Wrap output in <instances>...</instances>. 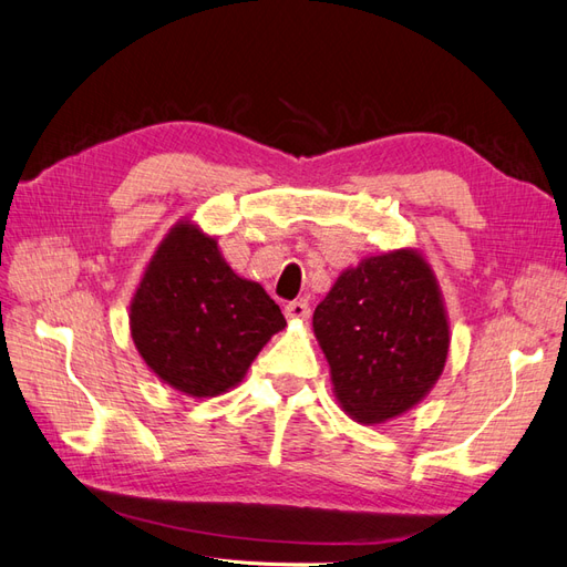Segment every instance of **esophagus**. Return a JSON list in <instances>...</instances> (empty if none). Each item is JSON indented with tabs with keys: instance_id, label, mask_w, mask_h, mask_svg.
Returning a JSON list of instances; mask_svg holds the SVG:
<instances>
[{
	"instance_id": "obj_1",
	"label": "esophagus",
	"mask_w": 567,
	"mask_h": 567,
	"mask_svg": "<svg viewBox=\"0 0 567 567\" xmlns=\"http://www.w3.org/2000/svg\"><path fill=\"white\" fill-rule=\"evenodd\" d=\"M285 316L289 318V321H307V318L311 316V307L307 301H289L285 307Z\"/></svg>"
}]
</instances>
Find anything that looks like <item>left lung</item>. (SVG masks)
<instances>
[{
    "label": "left lung",
    "instance_id": "left-lung-1",
    "mask_svg": "<svg viewBox=\"0 0 567 567\" xmlns=\"http://www.w3.org/2000/svg\"><path fill=\"white\" fill-rule=\"evenodd\" d=\"M342 410L388 422L422 400L447 359V318L426 260L400 249L344 270L313 311Z\"/></svg>",
    "mask_w": 567,
    "mask_h": 567
}]
</instances>
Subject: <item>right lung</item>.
Returning <instances> with one entry per match:
<instances>
[{"instance_id": "obj_1", "label": "right lung", "mask_w": 567, "mask_h": 567, "mask_svg": "<svg viewBox=\"0 0 567 567\" xmlns=\"http://www.w3.org/2000/svg\"><path fill=\"white\" fill-rule=\"evenodd\" d=\"M132 338L159 379L192 398L237 385L285 316L266 289L244 280L217 241L188 223L172 227L132 301Z\"/></svg>"}]
</instances>
